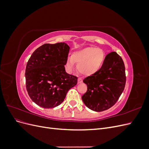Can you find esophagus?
<instances>
[{
    "instance_id": "1",
    "label": "esophagus",
    "mask_w": 149,
    "mask_h": 149,
    "mask_svg": "<svg viewBox=\"0 0 149 149\" xmlns=\"http://www.w3.org/2000/svg\"><path fill=\"white\" fill-rule=\"evenodd\" d=\"M78 83H83V79L81 78H79L78 79Z\"/></svg>"
}]
</instances>
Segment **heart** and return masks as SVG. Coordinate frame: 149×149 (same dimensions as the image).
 <instances>
[{
  "mask_svg": "<svg viewBox=\"0 0 149 149\" xmlns=\"http://www.w3.org/2000/svg\"><path fill=\"white\" fill-rule=\"evenodd\" d=\"M105 59V53L102 49L88 47L73 53L71 57L66 61V68L69 71L74 68V63L78 65L81 74L91 76L100 70Z\"/></svg>",
  "mask_w": 149,
  "mask_h": 149,
  "instance_id": "heart-1",
  "label": "heart"
}]
</instances>
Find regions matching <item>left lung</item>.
<instances>
[{
  "mask_svg": "<svg viewBox=\"0 0 149 149\" xmlns=\"http://www.w3.org/2000/svg\"><path fill=\"white\" fill-rule=\"evenodd\" d=\"M125 81L124 61L116 52H111L106 55L100 70L83 80L88 89L83 95L82 100L89 109L94 111L107 110L119 100Z\"/></svg>",
  "mask_w": 149,
  "mask_h": 149,
  "instance_id": "obj_1",
  "label": "left lung"
}]
</instances>
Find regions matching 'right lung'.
Listing matches in <instances>:
<instances>
[{"label": "right lung", "instance_id": "obj_1", "mask_svg": "<svg viewBox=\"0 0 149 149\" xmlns=\"http://www.w3.org/2000/svg\"><path fill=\"white\" fill-rule=\"evenodd\" d=\"M70 51L65 43L44 44L29 58L25 70L26 88L31 100L43 108H53L64 101L78 78L68 74L65 65Z\"/></svg>", "mask_w": 149, "mask_h": 149}]
</instances>
